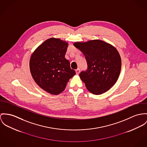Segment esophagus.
I'll list each match as a JSON object with an SVG mask.
<instances>
[{"label":"esophagus","mask_w":147,"mask_h":147,"mask_svg":"<svg viewBox=\"0 0 147 147\" xmlns=\"http://www.w3.org/2000/svg\"><path fill=\"white\" fill-rule=\"evenodd\" d=\"M76 74H77V75L79 74V73H80V69H79V68H78L76 70Z\"/></svg>","instance_id":"esophagus-1"}]
</instances>
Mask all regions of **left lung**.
Segmentation results:
<instances>
[{"label": "left lung", "instance_id": "8db88e82", "mask_svg": "<svg viewBox=\"0 0 147 147\" xmlns=\"http://www.w3.org/2000/svg\"><path fill=\"white\" fill-rule=\"evenodd\" d=\"M74 46L86 57L88 70L79 74L86 87L94 94L109 90L119 78L121 59L117 49L101 40L76 42Z\"/></svg>", "mask_w": 147, "mask_h": 147}]
</instances>
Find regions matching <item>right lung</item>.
I'll return each mask as SVG.
<instances>
[{
    "instance_id": "1",
    "label": "right lung",
    "mask_w": 147,
    "mask_h": 147,
    "mask_svg": "<svg viewBox=\"0 0 147 147\" xmlns=\"http://www.w3.org/2000/svg\"><path fill=\"white\" fill-rule=\"evenodd\" d=\"M68 46L65 41L51 37L38 46L30 57L33 79L41 88L50 94L62 92L69 79L76 74L65 57Z\"/></svg>"
}]
</instances>
